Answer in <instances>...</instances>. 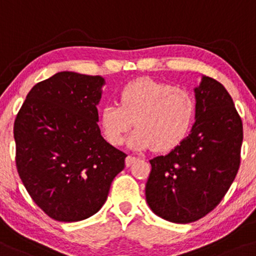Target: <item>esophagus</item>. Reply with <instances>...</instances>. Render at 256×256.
Segmentation results:
<instances>
[{
    "label": "esophagus",
    "mask_w": 256,
    "mask_h": 256,
    "mask_svg": "<svg viewBox=\"0 0 256 256\" xmlns=\"http://www.w3.org/2000/svg\"><path fill=\"white\" fill-rule=\"evenodd\" d=\"M136 160H138L136 157H134V156H130V154H128V156H127V158H126V166H132V163H133V162H136Z\"/></svg>",
    "instance_id": "esophagus-1"
}]
</instances>
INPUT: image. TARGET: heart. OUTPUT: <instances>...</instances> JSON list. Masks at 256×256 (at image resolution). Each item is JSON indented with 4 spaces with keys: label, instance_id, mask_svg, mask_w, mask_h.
I'll return each instance as SVG.
<instances>
[{
    "label": "heart",
    "instance_id": "heart-1",
    "mask_svg": "<svg viewBox=\"0 0 256 256\" xmlns=\"http://www.w3.org/2000/svg\"><path fill=\"white\" fill-rule=\"evenodd\" d=\"M196 104L188 90L150 78L127 83L120 93V104L106 102L100 110L102 134L112 145H120L132 126L129 146L169 151L190 130Z\"/></svg>",
    "mask_w": 256,
    "mask_h": 256
}]
</instances>
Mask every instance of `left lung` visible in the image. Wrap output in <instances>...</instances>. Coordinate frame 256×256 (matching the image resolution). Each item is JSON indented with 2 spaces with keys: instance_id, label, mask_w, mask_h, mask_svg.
<instances>
[{
  "instance_id": "left-lung-1",
  "label": "left lung",
  "mask_w": 256,
  "mask_h": 256,
  "mask_svg": "<svg viewBox=\"0 0 256 256\" xmlns=\"http://www.w3.org/2000/svg\"><path fill=\"white\" fill-rule=\"evenodd\" d=\"M196 122L166 156L150 160L146 202L154 214L176 224L206 216L220 203L240 163L243 124L220 82L202 76L194 88Z\"/></svg>"
}]
</instances>
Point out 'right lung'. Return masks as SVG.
Wrapping results in <instances>:
<instances>
[{
	"mask_svg": "<svg viewBox=\"0 0 256 256\" xmlns=\"http://www.w3.org/2000/svg\"><path fill=\"white\" fill-rule=\"evenodd\" d=\"M105 80L71 71L28 92L14 122L16 163L34 202L48 216L74 222L96 214L127 154L100 133L96 105Z\"/></svg>",
	"mask_w": 256,
	"mask_h": 256,
	"instance_id": "obj_1",
	"label": "right lung"
}]
</instances>
